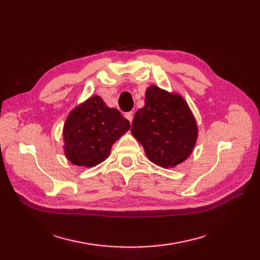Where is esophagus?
Masks as SVG:
<instances>
[{
  "label": "esophagus",
  "mask_w": 260,
  "mask_h": 260,
  "mask_svg": "<svg viewBox=\"0 0 260 260\" xmlns=\"http://www.w3.org/2000/svg\"><path fill=\"white\" fill-rule=\"evenodd\" d=\"M124 117L127 118V119L130 121V123L132 122V119H133V113L132 112H129V113H125Z\"/></svg>",
  "instance_id": "1"
}]
</instances>
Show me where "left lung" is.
<instances>
[{"label":"left lung","mask_w":260,"mask_h":260,"mask_svg":"<svg viewBox=\"0 0 260 260\" xmlns=\"http://www.w3.org/2000/svg\"><path fill=\"white\" fill-rule=\"evenodd\" d=\"M131 132L142 144L149 160L169 169L190 157L198 141L199 127L182 95L149 85L145 105L136 113Z\"/></svg>","instance_id":"8db88e82"}]
</instances>
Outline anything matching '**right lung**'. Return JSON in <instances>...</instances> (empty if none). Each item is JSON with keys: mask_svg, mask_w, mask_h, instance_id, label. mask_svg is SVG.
<instances>
[{"mask_svg": "<svg viewBox=\"0 0 260 260\" xmlns=\"http://www.w3.org/2000/svg\"><path fill=\"white\" fill-rule=\"evenodd\" d=\"M130 129V122L116 108L94 94L77 105L62 129L64 153L76 166L91 168L104 161L116 141Z\"/></svg>", "mask_w": 260, "mask_h": 260, "instance_id": "obj_1", "label": "right lung"}]
</instances>
